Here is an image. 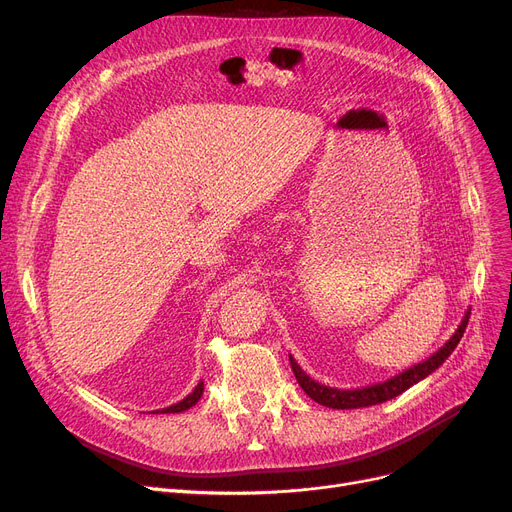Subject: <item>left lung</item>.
Segmentation results:
<instances>
[{"label":"left lung","mask_w":512,"mask_h":512,"mask_svg":"<svg viewBox=\"0 0 512 512\" xmlns=\"http://www.w3.org/2000/svg\"><path fill=\"white\" fill-rule=\"evenodd\" d=\"M469 316L471 312L467 310L465 316H462V321L458 325V329L454 331V335L448 339V342L437 350L435 354H431L427 360L415 364V367H410L406 371H402L400 375L387 379L383 383H375V385H367V387H356V389H337V387H327L321 385L319 381H314L312 377H308L302 369L300 364L296 362L294 356H289V364H291V371H294L300 387L304 392L323 406L329 408H337V410H346V408H364V406H375L381 402L392 400L396 396H400L402 392H406L408 387H412L415 383L423 381L425 377H429L435 369H440L444 360L454 352V348L458 346L462 333L467 329L469 323Z\"/></svg>","instance_id":"obj_1"}]
</instances>
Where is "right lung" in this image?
<instances>
[{
	"mask_svg": "<svg viewBox=\"0 0 512 512\" xmlns=\"http://www.w3.org/2000/svg\"><path fill=\"white\" fill-rule=\"evenodd\" d=\"M202 394H204V381H200L198 385H196V389H193V392L187 396V398H183L181 402H177V404H173V406H166V408H160V410H154L156 415H168V412H183V410H187V408H191V406H196V402L202 398Z\"/></svg>",
	"mask_w": 512,
	"mask_h": 512,
	"instance_id": "1",
	"label": "right lung"
}]
</instances>
